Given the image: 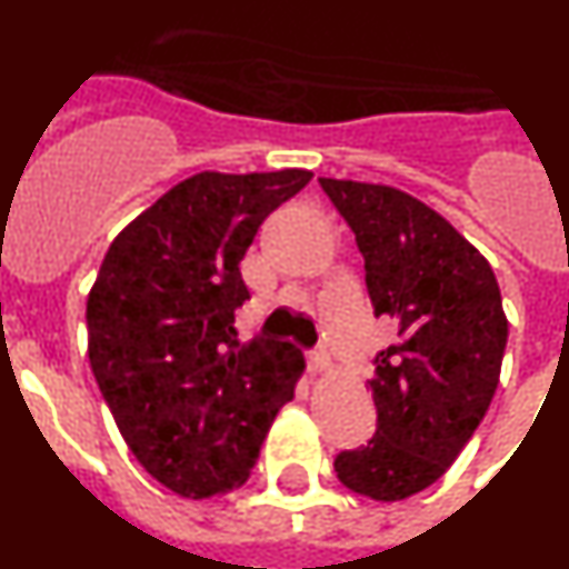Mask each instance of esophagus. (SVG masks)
<instances>
[{
  "label": "esophagus",
  "mask_w": 569,
  "mask_h": 569,
  "mask_svg": "<svg viewBox=\"0 0 569 569\" xmlns=\"http://www.w3.org/2000/svg\"><path fill=\"white\" fill-rule=\"evenodd\" d=\"M308 367L310 373H325V370H330V356L325 353V350H313V353L308 356Z\"/></svg>",
  "instance_id": "esophagus-1"
}]
</instances>
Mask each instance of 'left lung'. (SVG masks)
<instances>
[{
  "mask_svg": "<svg viewBox=\"0 0 569 569\" xmlns=\"http://www.w3.org/2000/svg\"><path fill=\"white\" fill-rule=\"evenodd\" d=\"M365 256L376 316L396 345L367 381L376 436L336 456L347 490L401 501L439 481L485 419L499 387L507 316L490 261L416 196L390 184L325 179Z\"/></svg>",
  "mask_w": 569,
  "mask_h": 569,
  "instance_id": "8db88e82",
  "label": "left lung"
}]
</instances>
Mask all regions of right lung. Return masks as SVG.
I'll list each match as a JSON object with an SVG mask.
<instances>
[{
    "mask_svg": "<svg viewBox=\"0 0 569 569\" xmlns=\"http://www.w3.org/2000/svg\"><path fill=\"white\" fill-rule=\"evenodd\" d=\"M310 170H202L110 241L88 293V356L136 461L184 499L250 479L305 356L290 341L236 339L250 299L239 261L259 224Z\"/></svg>",
    "mask_w": 569,
    "mask_h": 569,
    "instance_id": "1",
    "label": "right lung"
}]
</instances>
